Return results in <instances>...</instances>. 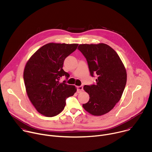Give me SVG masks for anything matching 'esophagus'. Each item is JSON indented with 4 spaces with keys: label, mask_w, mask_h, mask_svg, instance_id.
I'll return each mask as SVG.
<instances>
[{
    "label": "esophagus",
    "mask_w": 152,
    "mask_h": 152,
    "mask_svg": "<svg viewBox=\"0 0 152 152\" xmlns=\"http://www.w3.org/2000/svg\"><path fill=\"white\" fill-rule=\"evenodd\" d=\"M76 88H77V91L78 93H80L81 91H83V86H82V85H81V86H77Z\"/></svg>",
    "instance_id": "esophagus-1"
}]
</instances>
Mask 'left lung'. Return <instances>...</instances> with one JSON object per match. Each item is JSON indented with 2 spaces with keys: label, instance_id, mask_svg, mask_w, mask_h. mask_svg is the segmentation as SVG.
I'll return each instance as SVG.
<instances>
[{
  "label": "left lung",
  "instance_id": "obj_1",
  "mask_svg": "<svg viewBox=\"0 0 152 152\" xmlns=\"http://www.w3.org/2000/svg\"><path fill=\"white\" fill-rule=\"evenodd\" d=\"M77 49L86 59L91 76L97 75L95 85L83 86L90 99L82 106L93 115H104L121 97L127 81L125 67L117 52L104 43L79 45Z\"/></svg>",
  "mask_w": 152,
  "mask_h": 152
}]
</instances>
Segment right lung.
Listing matches in <instances>:
<instances>
[{"label":"right lung","instance_id":"right-lung-1","mask_svg":"<svg viewBox=\"0 0 152 152\" xmlns=\"http://www.w3.org/2000/svg\"><path fill=\"white\" fill-rule=\"evenodd\" d=\"M78 44L50 42L40 48L29 59L23 72L28 96L37 111L48 117L57 115L66 106V100L76 92L75 85L60 77L69 74L62 69L64 61Z\"/></svg>","mask_w":152,"mask_h":152}]
</instances>
